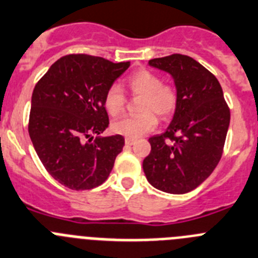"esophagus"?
<instances>
[{"mask_svg": "<svg viewBox=\"0 0 258 258\" xmlns=\"http://www.w3.org/2000/svg\"><path fill=\"white\" fill-rule=\"evenodd\" d=\"M124 143H126V145H134V144L136 143V139L126 138V140H124Z\"/></svg>", "mask_w": 258, "mask_h": 258, "instance_id": "esophagus-1", "label": "esophagus"}]
</instances>
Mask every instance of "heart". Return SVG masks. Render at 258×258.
<instances>
[{"instance_id": "b5f03b06", "label": "heart", "mask_w": 258, "mask_h": 258, "mask_svg": "<svg viewBox=\"0 0 258 258\" xmlns=\"http://www.w3.org/2000/svg\"><path fill=\"white\" fill-rule=\"evenodd\" d=\"M127 87L134 96L143 97L140 103L141 114L114 120L112 131L126 138L136 139L153 131L158 117L168 118L178 105V91L173 83L163 82L159 74L148 69L135 72L127 80ZM126 96L118 85H112L104 96V108L109 115L115 117L123 112Z\"/></svg>"}]
</instances>
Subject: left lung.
<instances>
[{
  "label": "left lung",
  "instance_id": "1",
  "mask_svg": "<svg viewBox=\"0 0 258 258\" xmlns=\"http://www.w3.org/2000/svg\"><path fill=\"white\" fill-rule=\"evenodd\" d=\"M149 66L172 76L178 105L166 132L149 139L152 150L143 162L144 173L155 189L185 194L219 164L230 109L217 78L192 57L172 54L149 60Z\"/></svg>",
  "mask_w": 258,
  "mask_h": 258
}]
</instances>
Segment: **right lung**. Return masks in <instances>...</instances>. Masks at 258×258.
I'll list each match as a JSON object with an SVG mask.
<instances>
[{"label":"right lung","instance_id":"right-lung-1","mask_svg":"<svg viewBox=\"0 0 258 258\" xmlns=\"http://www.w3.org/2000/svg\"><path fill=\"white\" fill-rule=\"evenodd\" d=\"M130 67L104 57L71 54L55 61L32 95L28 132L37 155L57 182L89 190L108 178L124 138H96L109 124L106 90Z\"/></svg>","mask_w":258,"mask_h":258}]
</instances>
